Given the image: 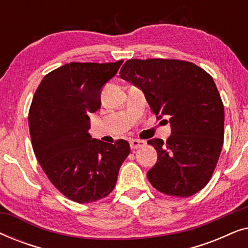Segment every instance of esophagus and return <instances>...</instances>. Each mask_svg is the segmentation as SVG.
Returning a JSON list of instances; mask_svg holds the SVG:
<instances>
[{
  "label": "esophagus",
  "instance_id": "1",
  "mask_svg": "<svg viewBox=\"0 0 248 248\" xmlns=\"http://www.w3.org/2000/svg\"><path fill=\"white\" fill-rule=\"evenodd\" d=\"M145 144H147V143H145V141L138 140V139H132V140L130 141L131 149H133V150H135V149H139V148L144 147Z\"/></svg>",
  "mask_w": 248,
  "mask_h": 248
}]
</instances>
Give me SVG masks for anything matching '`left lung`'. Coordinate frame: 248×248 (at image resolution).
<instances>
[{
    "label": "left lung",
    "instance_id": "obj_1",
    "mask_svg": "<svg viewBox=\"0 0 248 248\" xmlns=\"http://www.w3.org/2000/svg\"><path fill=\"white\" fill-rule=\"evenodd\" d=\"M121 78L143 91L151 110L168 116L171 135L148 141L158 160L147 177L164 194L188 198L208 184L223 144L225 110L208 72L179 60H128Z\"/></svg>",
    "mask_w": 248,
    "mask_h": 248
}]
</instances>
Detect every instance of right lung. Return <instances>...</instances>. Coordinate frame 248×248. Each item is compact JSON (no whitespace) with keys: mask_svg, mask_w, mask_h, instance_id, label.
<instances>
[{"mask_svg":"<svg viewBox=\"0 0 248 248\" xmlns=\"http://www.w3.org/2000/svg\"><path fill=\"white\" fill-rule=\"evenodd\" d=\"M123 63L71 62L46 74L37 88L28 123L32 149L50 183L67 199L89 203L106 198L130 144L93 139L90 113L100 108V93Z\"/></svg>","mask_w":248,"mask_h":248,"instance_id":"1","label":"right lung"}]
</instances>
